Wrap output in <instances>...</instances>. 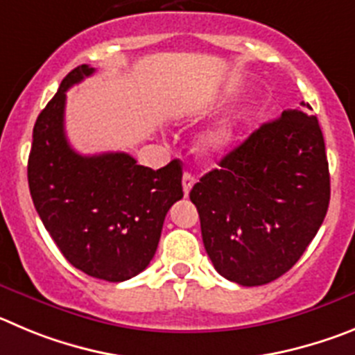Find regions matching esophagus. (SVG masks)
<instances>
[{
	"mask_svg": "<svg viewBox=\"0 0 355 355\" xmlns=\"http://www.w3.org/2000/svg\"><path fill=\"white\" fill-rule=\"evenodd\" d=\"M194 182H196L194 175L189 173V171H185L184 177H182V187H184V194H185V196H187V194H189V191L193 189Z\"/></svg>",
	"mask_w": 355,
	"mask_h": 355,
	"instance_id": "34e87169",
	"label": "esophagus"
}]
</instances>
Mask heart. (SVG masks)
<instances>
[{
	"label": "heart",
	"mask_w": 355,
	"mask_h": 355,
	"mask_svg": "<svg viewBox=\"0 0 355 355\" xmlns=\"http://www.w3.org/2000/svg\"><path fill=\"white\" fill-rule=\"evenodd\" d=\"M239 127H241V116L239 114H230V116L214 123L212 127H209L200 136L198 145H200L201 152H205L209 155L226 152L237 139Z\"/></svg>",
	"instance_id": "1"
}]
</instances>
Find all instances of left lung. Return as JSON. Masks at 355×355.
Instances as JSON below:
<instances>
[{
	"label": "left lung",
	"mask_w": 355,
	"mask_h": 355,
	"mask_svg": "<svg viewBox=\"0 0 355 355\" xmlns=\"http://www.w3.org/2000/svg\"><path fill=\"white\" fill-rule=\"evenodd\" d=\"M301 106L254 130L189 193L214 267L242 286L292 269L327 214L324 136L309 104Z\"/></svg>",
	"instance_id": "8db88e82"
}]
</instances>
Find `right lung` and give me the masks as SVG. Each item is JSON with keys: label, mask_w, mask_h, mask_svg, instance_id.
Segmentation results:
<instances>
[{"label": "right lung", "mask_w": 355, "mask_h": 355, "mask_svg": "<svg viewBox=\"0 0 355 355\" xmlns=\"http://www.w3.org/2000/svg\"><path fill=\"white\" fill-rule=\"evenodd\" d=\"M95 72L79 65L33 127L28 184L33 205L63 257L76 269L111 283L148 267L164 217L182 200V166L145 168L123 152L81 155L65 136V92Z\"/></svg>", "instance_id": "add662e5"}]
</instances>
